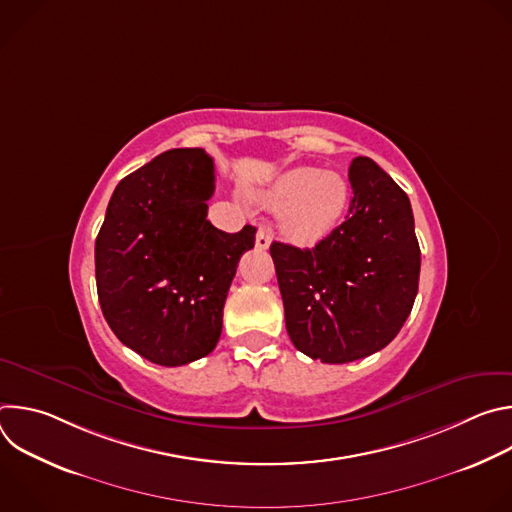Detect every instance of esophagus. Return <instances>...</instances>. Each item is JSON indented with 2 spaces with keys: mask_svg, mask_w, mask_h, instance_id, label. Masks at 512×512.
<instances>
[{
  "mask_svg": "<svg viewBox=\"0 0 512 512\" xmlns=\"http://www.w3.org/2000/svg\"><path fill=\"white\" fill-rule=\"evenodd\" d=\"M269 245H271V233H269V229H259V231H257V237H255V247L261 249V251H265V249H269Z\"/></svg>",
  "mask_w": 512,
  "mask_h": 512,
  "instance_id": "obj_1",
  "label": "esophagus"
}]
</instances>
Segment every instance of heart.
<instances>
[{
  "label": "heart",
  "mask_w": 512,
  "mask_h": 512,
  "mask_svg": "<svg viewBox=\"0 0 512 512\" xmlns=\"http://www.w3.org/2000/svg\"><path fill=\"white\" fill-rule=\"evenodd\" d=\"M255 200L281 210L279 227L298 245H314L328 237L348 208L350 186L338 172H322L314 166H296L277 174Z\"/></svg>",
  "instance_id": "heart-1"
}]
</instances>
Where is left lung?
<instances>
[{"mask_svg":"<svg viewBox=\"0 0 512 512\" xmlns=\"http://www.w3.org/2000/svg\"><path fill=\"white\" fill-rule=\"evenodd\" d=\"M348 180V216L326 239L269 247L291 342L330 364L369 356L399 334L421 267L407 194L371 158H354Z\"/></svg>","mask_w":512,"mask_h":512,"instance_id":"8db88e82","label":"left lung"}]
</instances>
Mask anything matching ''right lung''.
Listing matches in <instances>:
<instances>
[{
  "label": "right lung",
  "instance_id": "obj_1",
  "mask_svg": "<svg viewBox=\"0 0 512 512\" xmlns=\"http://www.w3.org/2000/svg\"><path fill=\"white\" fill-rule=\"evenodd\" d=\"M214 164L200 148L168 150L125 176L95 241L97 294L115 336L162 367L210 354L239 259L255 227L210 225Z\"/></svg>",
  "mask_w": 512,
  "mask_h": 512
}]
</instances>
